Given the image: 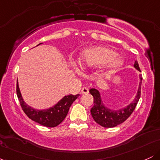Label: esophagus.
Returning a JSON list of instances; mask_svg holds the SVG:
<instances>
[{
  "label": "esophagus",
  "mask_w": 160,
  "mask_h": 160,
  "mask_svg": "<svg viewBox=\"0 0 160 160\" xmlns=\"http://www.w3.org/2000/svg\"><path fill=\"white\" fill-rule=\"evenodd\" d=\"M81 92L82 94H88V93H89V89H88L86 87H83L82 88Z\"/></svg>",
  "instance_id": "obj_1"
}]
</instances>
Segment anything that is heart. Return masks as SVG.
I'll use <instances>...</instances> for the list:
<instances>
[{"instance_id": "1", "label": "heart", "mask_w": 160, "mask_h": 160, "mask_svg": "<svg viewBox=\"0 0 160 160\" xmlns=\"http://www.w3.org/2000/svg\"><path fill=\"white\" fill-rule=\"evenodd\" d=\"M82 67L95 68L104 65L106 68L115 70L122 65V60L113 49L106 47H95L82 51L79 56Z\"/></svg>"}]
</instances>
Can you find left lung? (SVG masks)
<instances>
[{"instance_id": "obj_1", "label": "left lung", "mask_w": 160, "mask_h": 160, "mask_svg": "<svg viewBox=\"0 0 160 160\" xmlns=\"http://www.w3.org/2000/svg\"><path fill=\"white\" fill-rule=\"evenodd\" d=\"M134 67L139 71H141L138 63L137 61L135 62ZM140 84H139L138 90L135 101L129 105L127 106L124 109H121L120 111H111L108 109L103 104L102 102L100 93L95 89H91L89 90L90 94L94 98V106L91 108V114L92 118L100 126L105 128H113L118 126L126 121L130 115L132 113L134 110L135 109L138 102L141 97V81H142V76L140 74Z\"/></svg>"}]
</instances>
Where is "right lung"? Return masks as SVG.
Masks as SVG:
<instances>
[{
	"mask_svg": "<svg viewBox=\"0 0 160 160\" xmlns=\"http://www.w3.org/2000/svg\"><path fill=\"white\" fill-rule=\"evenodd\" d=\"M16 94L19 98L22 109L24 113L27 115V117L34 122L49 128L56 127L65 120L68 113L70 107L80 95L79 94L76 95H66L52 108L47 110L39 111V110H35L31 108L24 102L21 93H20L18 82L16 84Z\"/></svg>",
	"mask_w": 160,
	"mask_h": 160,
	"instance_id": "right-lung-1",
	"label": "right lung"
}]
</instances>
